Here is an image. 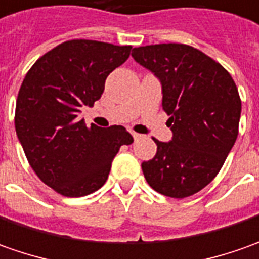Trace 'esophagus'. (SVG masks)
Wrapping results in <instances>:
<instances>
[{"label": "esophagus", "instance_id": "34e87169", "mask_svg": "<svg viewBox=\"0 0 259 259\" xmlns=\"http://www.w3.org/2000/svg\"><path fill=\"white\" fill-rule=\"evenodd\" d=\"M130 135L133 136V139H135V140H139V139L142 138V135H139V133H136V132H133V130H130Z\"/></svg>", "mask_w": 259, "mask_h": 259}]
</instances>
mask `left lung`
Wrapping results in <instances>:
<instances>
[{"instance_id": "1", "label": "left lung", "mask_w": 259, "mask_h": 259, "mask_svg": "<svg viewBox=\"0 0 259 259\" xmlns=\"http://www.w3.org/2000/svg\"><path fill=\"white\" fill-rule=\"evenodd\" d=\"M132 57L162 84L172 140L159 142L142 163L147 183L170 198H188L213 181L235 143L241 99L231 74L215 60L186 44L133 49Z\"/></svg>"}]
</instances>
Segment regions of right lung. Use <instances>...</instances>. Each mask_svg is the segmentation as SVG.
I'll use <instances>...</instances> for the list:
<instances>
[{
	"label": "right lung",
	"instance_id": "1",
	"mask_svg": "<svg viewBox=\"0 0 259 259\" xmlns=\"http://www.w3.org/2000/svg\"><path fill=\"white\" fill-rule=\"evenodd\" d=\"M130 46L71 40L50 50L30 68L15 106V132L42 182L80 198L100 189L112 162L133 138L123 126L107 129L80 119L81 107L102 97L104 81L130 56Z\"/></svg>",
	"mask_w": 259,
	"mask_h": 259
}]
</instances>
